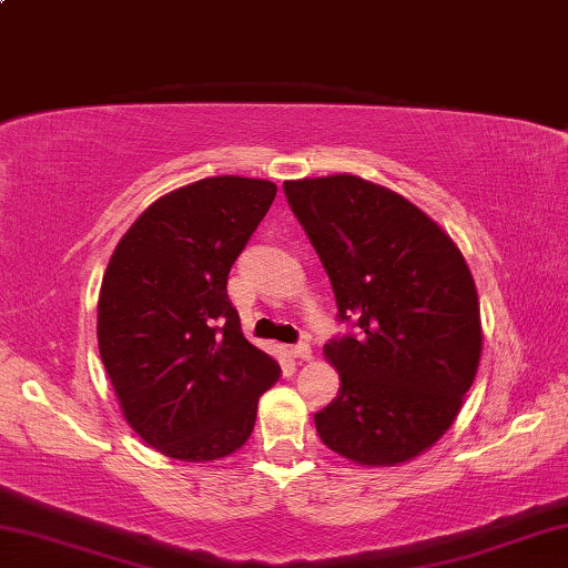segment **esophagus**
I'll list each match as a JSON object with an SVG mask.
<instances>
[{
    "label": "esophagus",
    "instance_id": "obj_1",
    "mask_svg": "<svg viewBox=\"0 0 568 568\" xmlns=\"http://www.w3.org/2000/svg\"><path fill=\"white\" fill-rule=\"evenodd\" d=\"M291 355L297 361H311L313 351H311V345H307V343H295V345H291Z\"/></svg>",
    "mask_w": 568,
    "mask_h": 568
}]
</instances>
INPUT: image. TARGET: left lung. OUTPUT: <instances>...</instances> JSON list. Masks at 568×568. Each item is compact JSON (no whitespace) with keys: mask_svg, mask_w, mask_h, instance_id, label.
Instances as JSON below:
<instances>
[{"mask_svg":"<svg viewBox=\"0 0 568 568\" xmlns=\"http://www.w3.org/2000/svg\"><path fill=\"white\" fill-rule=\"evenodd\" d=\"M331 277L341 376L315 413L321 440L363 466H396L446 434L476 378L478 295L444 230L406 197L355 175L283 182Z\"/></svg>","mask_w":568,"mask_h":568,"instance_id":"obj_1","label":"left lung"}]
</instances>
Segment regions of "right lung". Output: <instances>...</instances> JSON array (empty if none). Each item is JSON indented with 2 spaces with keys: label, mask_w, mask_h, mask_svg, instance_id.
I'll return each instance as SVG.
<instances>
[{
  "label": "right lung",
  "mask_w": 568,
  "mask_h": 568,
  "mask_svg": "<svg viewBox=\"0 0 568 568\" xmlns=\"http://www.w3.org/2000/svg\"><path fill=\"white\" fill-rule=\"evenodd\" d=\"M277 187L207 178L160 197L114 247L102 277L98 343L124 420L160 454L230 456L253 434L257 400L281 376L245 341L230 267Z\"/></svg>",
  "instance_id": "obj_1"
}]
</instances>
